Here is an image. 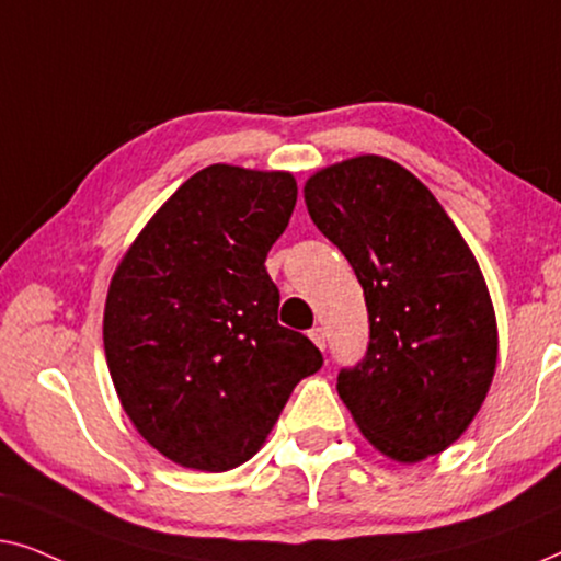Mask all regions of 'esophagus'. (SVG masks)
<instances>
[{
  "instance_id": "1",
  "label": "esophagus",
  "mask_w": 561,
  "mask_h": 561,
  "mask_svg": "<svg viewBox=\"0 0 561 561\" xmlns=\"http://www.w3.org/2000/svg\"><path fill=\"white\" fill-rule=\"evenodd\" d=\"M310 341H312L314 345H318L320 351H325V330H322V328H312V330H310Z\"/></svg>"
}]
</instances>
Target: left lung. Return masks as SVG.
I'll return each mask as SVG.
<instances>
[{"label":"left lung","mask_w":561,"mask_h":561,"mask_svg":"<svg viewBox=\"0 0 561 561\" xmlns=\"http://www.w3.org/2000/svg\"><path fill=\"white\" fill-rule=\"evenodd\" d=\"M305 203L366 297V356L341 368L337 393L383 455L420 462L442 453L478 414L499 358L476 256L435 195L386 157L320 170Z\"/></svg>","instance_id":"obj_1"}]
</instances>
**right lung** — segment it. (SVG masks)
<instances>
[{
    "mask_svg": "<svg viewBox=\"0 0 561 561\" xmlns=\"http://www.w3.org/2000/svg\"><path fill=\"white\" fill-rule=\"evenodd\" d=\"M297 203L289 172L210 164L126 251L104 310V348L124 412L183 468L224 472L264 445L289 393L322 366L279 325L266 254Z\"/></svg>",
    "mask_w": 561,
    "mask_h": 561,
    "instance_id": "add662e5",
    "label": "right lung"
}]
</instances>
